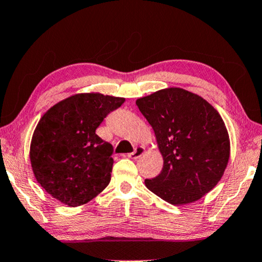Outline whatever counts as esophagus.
Returning <instances> with one entry per match:
<instances>
[{
  "mask_svg": "<svg viewBox=\"0 0 262 262\" xmlns=\"http://www.w3.org/2000/svg\"><path fill=\"white\" fill-rule=\"evenodd\" d=\"M144 152H145V148L143 146H137L135 148V151L131 152V154H128L127 157L131 159H138L139 157H142L144 155Z\"/></svg>",
  "mask_w": 262,
  "mask_h": 262,
  "instance_id": "esophagus-1",
  "label": "esophagus"
}]
</instances>
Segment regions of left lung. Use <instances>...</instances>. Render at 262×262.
Wrapping results in <instances>:
<instances>
[{
    "label": "left lung",
    "instance_id": "8db88e82",
    "mask_svg": "<svg viewBox=\"0 0 262 262\" xmlns=\"http://www.w3.org/2000/svg\"><path fill=\"white\" fill-rule=\"evenodd\" d=\"M154 128L164 166L145 185L173 205L193 203L210 192L224 174L229 139L218 111L198 95L180 88L137 99Z\"/></svg>",
    "mask_w": 262,
    "mask_h": 262
}]
</instances>
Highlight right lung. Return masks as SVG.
Segmentation results:
<instances>
[{
	"label": "right lung",
	"instance_id": "add662e5",
	"mask_svg": "<svg viewBox=\"0 0 262 262\" xmlns=\"http://www.w3.org/2000/svg\"><path fill=\"white\" fill-rule=\"evenodd\" d=\"M124 102L120 97L80 94L44 114L31 140L30 160L37 182L55 199L79 206L110 183L114 146L96 130Z\"/></svg>",
	"mask_w": 262,
	"mask_h": 262
}]
</instances>
